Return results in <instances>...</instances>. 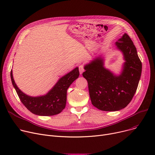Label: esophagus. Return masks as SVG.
Masks as SVG:
<instances>
[{"instance_id":"1","label":"esophagus","mask_w":155,"mask_h":155,"mask_svg":"<svg viewBox=\"0 0 155 155\" xmlns=\"http://www.w3.org/2000/svg\"><path fill=\"white\" fill-rule=\"evenodd\" d=\"M79 71H80V74L82 75L83 72L84 71V68L82 65H80L79 66Z\"/></svg>"}]
</instances>
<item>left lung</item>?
<instances>
[{
	"label": "left lung",
	"instance_id": "obj_1",
	"mask_svg": "<svg viewBox=\"0 0 155 155\" xmlns=\"http://www.w3.org/2000/svg\"><path fill=\"white\" fill-rule=\"evenodd\" d=\"M115 45L124 60L119 74L105 67L102 55L85 64L82 74L87 80L92 105L104 111H117L127 106L137 90L142 71L141 61L129 36L124 33Z\"/></svg>",
	"mask_w": 155,
	"mask_h": 155
}]
</instances>
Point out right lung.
Returning a JSON list of instances; mask_svg holds the SVG:
<instances>
[{"label":"right lung","instance_id":"obj_1","mask_svg":"<svg viewBox=\"0 0 155 155\" xmlns=\"http://www.w3.org/2000/svg\"><path fill=\"white\" fill-rule=\"evenodd\" d=\"M78 67L63 75L46 94L32 97L24 94L16 85L11 72L12 84L22 103L31 112L41 116H50L60 113L66 106L67 89L78 78Z\"/></svg>","mask_w":155,"mask_h":155}]
</instances>
